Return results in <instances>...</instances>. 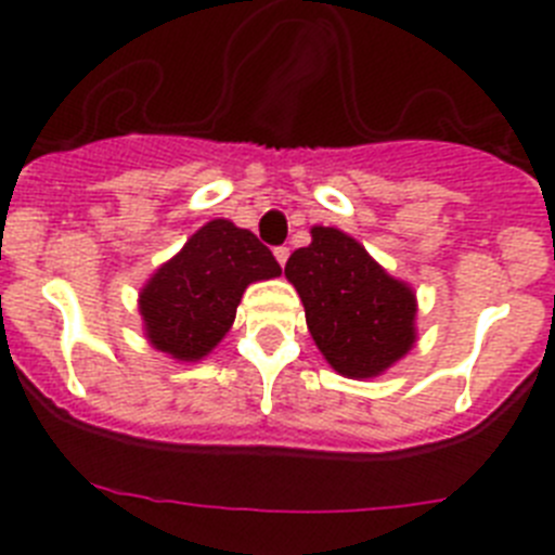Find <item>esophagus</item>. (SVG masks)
Here are the masks:
<instances>
[{"instance_id": "34e87169", "label": "esophagus", "mask_w": 555, "mask_h": 555, "mask_svg": "<svg viewBox=\"0 0 555 555\" xmlns=\"http://www.w3.org/2000/svg\"><path fill=\"white\" fill-rule=\"evenodd\" d=\"M274 258H278V263H281V267H286L288 247H274Z\"/></svg>"}]
</instances>
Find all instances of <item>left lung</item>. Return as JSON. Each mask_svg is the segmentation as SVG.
<instances>
[{"instance_id": "1", "label": "left lung", "mask_w": 555, "mask_h": 555, "mask_svg": "<svg viewBox=\"0 0 555 555\" xmlns=\"http://www.w3.org/2000/svg\"><path fill=\"white\" fill-rule=\"evenodd\" d=\"M286 278L306 306L313 341L338 375L375 377L414 347V292L352 235L311 228V244L294 249Z\"/></svg>"}]
</instances>
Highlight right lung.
I'll use <instances>...</instances> for the list:
<instances>
[{
  "mask_svg": "<svg viewBox=\"0 0 555 555\" xmlns=\"http://www.w3.org/2000/svg\"><path fill=\"white\" fill-rule=\"evenodd\" d=\"M281 274L255 233L214 219L191 235L139 294L150 345L178 361H199L224 338L249 283Z\"/></svg>",
  "mask_w": 555,
  "mask_h": 555,
  "instance_id": "right-lung-1",
  "label": "right lung"
}]
</instances>
